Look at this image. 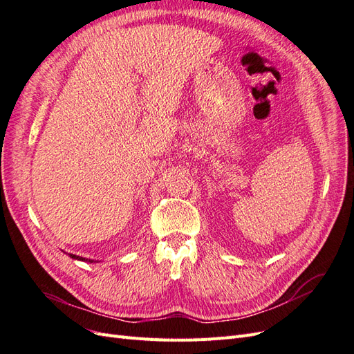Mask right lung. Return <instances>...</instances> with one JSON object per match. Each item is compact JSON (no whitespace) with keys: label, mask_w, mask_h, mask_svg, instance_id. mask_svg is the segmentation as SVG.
<instances>
[{"label":"right lung","mask_w":354,"mask_h":354,"mask_svg":"<svg viewBox=\"0 0 354 354\" xmlns=\"http://www.w3.org/2000/svg\"><path fill=\"white\" fill-rule=\"evenodd\" d=\"M68 254V252H66ZM71 259L73 260H80V261H88V263H94V260H90V259H84V257H80V255H75V254H68Z\"/></svg>","instance_id":"obj_1"}]
</instances>
